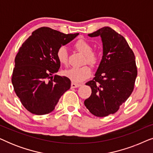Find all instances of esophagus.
<instances>
[{
  "label": "esophagus",
  "mask_w": 153,
  "mask_h": 153,
  "mask_svg": "<svg viewBox=\"0 0 153 153\" xmlns=\"http://www.w3.org/2000/svg\"><path fill=\"white\" fill-rule=\"evenodd\" d=\"M81 85L80 83H74L72 82V83H71V88H78Z\"/></svg>",
  "instance_id": "esophagus-1"
}]
</instances>
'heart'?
<instances>
[{
  "mask_svg": "<svg viewBox=\"0 0 153 153\" xmlns=\"http://www.w3.org/2000/svg\"><path fill=\"white\" fill-rule=\"evenodd\" d=\"M74 49L79 53L84 55L83 64L88 63L92 68H95L99 63V55L96 52L92 51L93 47L88 42L83 39H79L74 44ZM56 57L58 62L63 65L68 64V53L67 49L61 46L57 49ZM90 67L84 65L79 68H71L64 72V74L74 82H81L89 78L91 75Z\"/></svg>",
  "mask_w": 153,
  "mask_h": 153,
  "instance_id": "1",
  "label": "heart"
}]
</instances>
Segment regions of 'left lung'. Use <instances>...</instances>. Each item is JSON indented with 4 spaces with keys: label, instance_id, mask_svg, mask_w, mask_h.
Masks as SVG:
<instances>
[{
    "label": "left lung",
    "instance_id": "1",
    "mask_svg": "<svg viewBox=\"0 0 153 153\" xmlns=\"http://www.w3.org/2000/svg\"><path fill=\"white\" fill-rule=\"evenodd\" d=\"M88 36L102 37L103 56L95 76L85 83L92 93L84 104L94 116L105 117L118 111L132 93L137 76L135 56L124 37L109 27Z\"/></svg>",
    "mask_w": 153,
    "mask_h": 153
}]
</instances>
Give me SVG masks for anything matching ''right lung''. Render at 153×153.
Segmentation results:
<instances>
[{"instance_id":"add662e5","label":"right lung","mask_w":153,"mask_h":153,"mask_svg":"<svg viewBox=\"0 0 153 153\" xmlns=\"http://www.w3.org/2000/svg\"><path fill=\"white\" fill-rule=\"evenodd\" d=\"M79 33L64 34L49 27H41L22 44L15 60L12 83L23 106L35 115L51 112L60 97L70 88L67 76L54 75L60 63L57 49Z\"/></svg>"}]
</instances>
